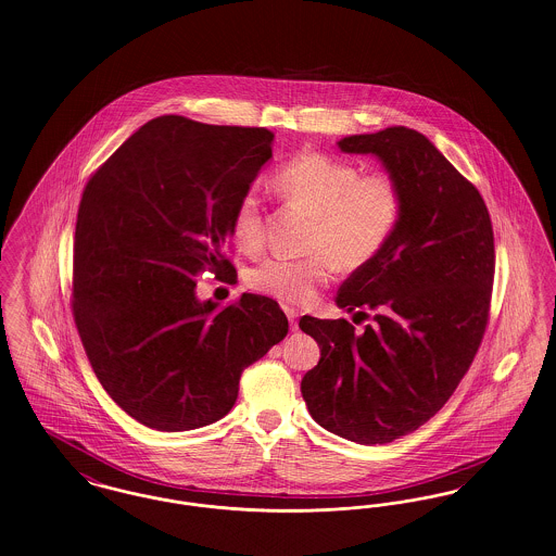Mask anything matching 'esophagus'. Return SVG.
I'll list each match as a JSON object with an SVG mask.
<instances>
[{"instance_id":"34e87169","label":"esophagus","mask_w":556,"mask_h":556,"mask_svg":"<svg viewBox=\"0 0 556 556\" xmlns=\"http://www.w3.org/2000/svg\"><path fill=\"white\" fill-rule=\"evenodd\" d=\"M285 312H287V318L291 321L292 330H296V312L291 309V307H285Z\"/></svg>"}]
</instances>
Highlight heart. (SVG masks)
Wrapping results in <instances>:
<instances>
[{
    "instance_id": "heart-1",
    "label": "heart",
    "mask_w": 556,
    "mask_h": 556,
    "mask_svg": "<svg viewBox=\"0 0 556 556\" xmlns=\"http://www.w3.org/2000/svg\"><path fill=\"white\" fill-rule=\"evenodd\" d=\"M271 188L289 205L314 217L309 257L265 260L247 271L251 291L291 307L309 305L330 280L332 267L353 271L370 264L395 235L402 194L387 174L359 176L351 163L321 152H301L287 161ZM238 249L255 253L264 244V211L255 190H247L232 211Z\"/></svg>"
}]
</instances>
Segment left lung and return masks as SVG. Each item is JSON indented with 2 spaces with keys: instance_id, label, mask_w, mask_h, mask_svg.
<instances>
[{
  "instance_id": "1",
  "label": "left lung",
  "mask_w": 556,
  "mask_h": 556,
  "mask_svg": "<svg viewBox=\"0 0 556 556\" xmlns=\"http://www.w3.org/2000/svg\"><path fill=\"white\" fill-rule=\"evenodd\" d=\"M377 156L402 194L395 235L341 285L337 305L375 312L350 321L303 316L320 362L301 380L312 418L362 445L391 443L435 416L481 345L494 285V230L479 190L416 129L337 142Z\"/></svg>"
}]
</instances>
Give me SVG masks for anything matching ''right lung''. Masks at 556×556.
I'll return each instance as SVG.
<instances>
[{
	"mask_svg": "<svg viewBox=\"0 0 556 556\" xmlns=\"http://www.w3.org/2000/svg\"><path fill=\"white\" fill-rule=\"evenodd\" d=\"M264 127L152 118L91 176L73 255V316L89 364L118 408L156 431L224 418L247 366L289 332L276 301L226 307L197 278L224 257L232 211L271 159Z\"/></svg>",
	"mask_w": 556,
	"mask_h": 556,
	"instance_id": "right-lung-1",
	"label": "right lung"
}]
</instances>
